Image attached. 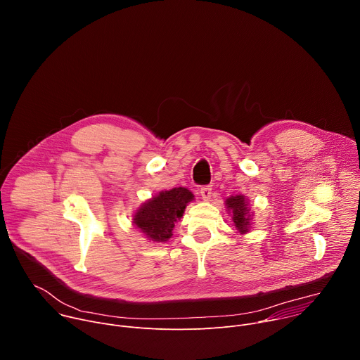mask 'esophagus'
I'll return each mask as SVG.
<instances>
[{
	"label": "esophagus",
	"mask_w": 360,
	"mask_h": 360,
	"mask_svg": "<svg viewBox=\"0 0 360 360\" xmlns=\"http://www.w3.org/2000/svg\"><path fill=\"white\" fill-rule=\"evenodd\" d=\"M199 193H200L203 200H210L211 196H212V188L211 186H203V188H200Z\"/></svg>",
	"instance_id": "1"
}]
</instances>
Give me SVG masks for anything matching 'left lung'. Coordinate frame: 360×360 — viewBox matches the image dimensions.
<instances>
[{
    "instance_id": "8db88e82",
    "label": "left lung",
    "mask_w": 360,
    "mask_h": 360,
    "mask_svg": "<svg viewBox=\"0 0 360 360\" xmlns=\"http://www.w3.org/2000/svg\"><path fill=\"white\" fill-rule=\"evenodd\" d=\"M225 208L229 217L232 218V225L236 232L245 235L250 231L253 212L249 208V199L245 195H231L225 200Z\"/></svg>"
}]
</instances>
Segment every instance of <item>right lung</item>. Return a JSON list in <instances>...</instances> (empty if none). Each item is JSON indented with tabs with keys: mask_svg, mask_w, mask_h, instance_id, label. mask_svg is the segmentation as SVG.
<instances>
[{
	"mask_svg": "<svg viewBox=\"0 0 360 360\" xmlns=\"http://www.w3.org/2000/svg\"><path fill=\"white\" fill-rule=\"evenodd\" d=\"M195 199L186 188H172L161 191L145 200L135 211L132 224L152 242H167L172 236L175 224L184 217L185 208Z\"/></svg>",
	"mask_w": 360,
	"mask_h": 360,
	"instance_id": "obj_1",
	"label": "right lung"
}]
</instances>
